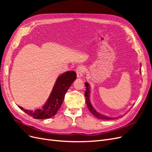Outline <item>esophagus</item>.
Returning a JSON list of instances; mask_svg holds the SVG:
<instances>
[{
	"label": "esophagus",
	"mask_w": 152,
	"mask_h": 152,
	"mask_svg": "<svg viewBox=\"0 0 152 152\" xmlns=\"http://www.w3.org/2000/svg\"><path fill=\"white\" fill-rule=\"evenodd\" d=\"M85 72V69L83 66H79L76 68V73L78 78H82L83 77V74Z\"/></svg>",
	"instance_id": "34e87169"
}]
</instances>
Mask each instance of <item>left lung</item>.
<instances>
[{"instance_id":"8db88e82","label":"left lung","mask_w":152,"mask_h":152,"mask_svg":"<svg viewBox=\"0 0 152 152\" xmlns=\"http://www.w3.org/2000/svg\"><path fill=\"white\" fill-rule=\"evenodd\" d=\"M140 73H141V68H140ZM85 86L86 90L85 91V97H86V102L87 107H88V109L89 110V111L91 112L92 114H93L94 115L99 119H104V120H112V119H115L116 118L114 117H108L107 115H103L102 113H100L98 111H96V110L93 107L91 103V100H90V94H91V86L87 82H85ZM124 116V115H123ZM122 115L121 116H118L117 118L119 117H122Z\"/></svg>"}]
</instances>
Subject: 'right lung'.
Segmentation results:
<instances>
[{
    "mask_svg": "<svg viewBox=\"0 0 152 152\" xmlns=\"http://www.w3.org/2000/svg\"><path fill=\"white\" fill-rule=\"evenodd\" d=\"M76 78L77 74L74 71H68L59 75L48 99L41 108L30 110L24 109L20 106L18 107L36 119L49 118L54 116L61 107L65 93Z\"/></svg>",
    "mask_w": 152,
    "mask_h": 152,
    "instance_id": "add662e5",
    "label": "right lung"
}]
</instances>
